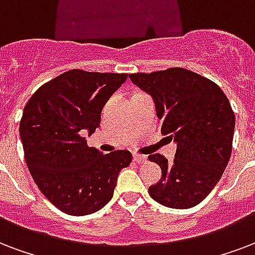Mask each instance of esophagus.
<instances>
[{
    "label": "esophagus",
    "instance_id": "esophagus-1",
    "mask_svg": "<svg viewBox=\"0 0 255 255\" xmlns=\"http://www.w3.org/2000/svg\"><path fill=\"white\" fill-rule=\"evenodd\" d=\"M133 160L137 163H145L147 162V156H144V155H139V153H133Z\"/></svg>",
    "mask_w": 255,
    "mask_h": 255
}]
</instances>
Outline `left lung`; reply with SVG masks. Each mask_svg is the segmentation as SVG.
Listing matches in <instances>:
<instances>
[{"instance_id": "8db88e82", "label": "left lung", "mask_w": 255, "mask_h": 255, "mask_svg": "<svg viewBox=\"0 0 255 255\" xmlns=\"http://www.w3.org/2000/svg\"><path fill=\"white\" fill-rule=\"evenodd\" d=\"M129 79L152 97L162 133L176 143L174 162L160 153L148 156L162 168L149 195L171 209L199 205L231 156L236 116L229 99L215 83L183 68L133 73Z\"/></svg>"}]
</instances>
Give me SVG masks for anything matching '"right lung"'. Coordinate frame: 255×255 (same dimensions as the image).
<instances>
[{
  "label": "right lung",
  "instance_id": "obj_1",
  "mask_svg": "<svg viewBox=\"0 0 255 255\" xmlns=\"http://www.w3.org/2000/svg\"><path fill=\"white\" fill-rule=\"evenodd\" d=\"M127 73L72 69L34 92L25 106L19 136L33 179L46 199L76 217L103 209L114 197L119 172L132 155L118 149L103 155L84 135L100 127V115Z\"/></svg>",
  "mask_w": 255,
  "mask_h": 255
}]
</instances>
